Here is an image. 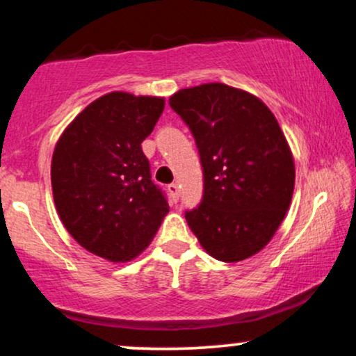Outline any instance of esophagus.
I'll return each mask as SVG.
<instances>
[{"instance_id": "34e87169", "label": "esophagus", "mask_w": 356, "mask_h": 356, "mask_svg": "<svg viewBox=\"0 0 356 356\" xmlns=\"http://www.w3.org/2000/svg\"><path fill=\"white\" fill-rule=\"evenodd\" d=\"M167 189H169V192H170V197H172L174 201L177 202V199H179V186H177V184H169V187H167Z\"/></svg>"}]
</instances>
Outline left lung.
<instances>
[{"label": "left lung", "instance_id": "8db88e82", "mask_svg": "<svg viewBox=\"0 0 356 356\" xmlns=\"http://www.w3.org/2000/svg\"><path fill=\"white\" fill-rule=\"evenodd\" d=\"M170 107L189 125L204 169L187 224L207 254L238 263L273 239L295 189V159L263 100L226 83L182 88Z\"/></svg>", "mask_w": 356, "mask_h": 356}]
</instances>
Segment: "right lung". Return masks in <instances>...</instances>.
Here are the masks:
<instances>
[{"mask_svg": "<svg viewBox=\"0 0 356 356\" xmlns=\"http://www.w3.org/2000/svg\"><path fill=\"white\" fill-rule=\"evenodd\" d=\"M164 105V97L105 93L73 118L53 150L61 222L81 248L112 263L140 254L169 212L142 152Z\"/></svg>", "mask_w": 356, "mask_h": 356, "instance_id": "right-lung-1", "label": "right lung"}]
</instances>
